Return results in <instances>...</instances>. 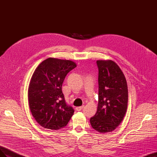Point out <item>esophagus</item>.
Here are the masks:
<instances>
[{"mask_svg": "<svg viewBox=\"0 0 157 157\" xmlns=\"http://www.w3.org/2000/svg\"><path fill=\"white\" fill-rule=\"evenodd\" d=\"M83 108H84L83 105L80 106V107H76V110H77V111H81Z\"/></svg>", "mask_w": 157, "mask_h": 157, "instance_id": "34e87169", "label": "esophagus"}]
</instances>
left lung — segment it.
Returning a JSON list of instances; mask_svg holds the SVG:
<instances>
[{
	"mask_svg": "<svg viewBox=\"0 0 157 157\" xmlns=\"http://www.w3.org/2000/svg\"><path fill=\"white\" fill-rule=\"evenodd\" d=\"M98 67V105L90 118L92 127L99 132L114 130L124 118L128 105L126 80L118 65L111 60L96 61Z\"/></svg>",
	"mask_w": 157,
	"mask_h": 157,
	"instance_id": "left-lung-1",
	"label": "left lung"
}]
</instances>
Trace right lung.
<instances>
[{
  "instance_id": "obj_1",
  "label": "right lung",
  "mask_w": 157,
  "mask_h": 157,
  "mask_svg": "<svg viewBox=\"0 0 157 157\" xmlns=\"http://www.w3.org/2000/svg\"><path fill=\"white\" fill-rule=\"evenodd\" d=\"M76 67L72 61L50 58L35 71L28 99L32 115L41 126L57 130L68 124L75 111L66 103L61 86L66 75Z\"/></svg>"
}]
</instances>
